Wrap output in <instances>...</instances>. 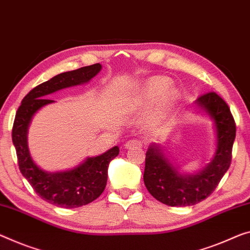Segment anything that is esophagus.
<instances>
[{
	"label": "esophagus",
	"instance_id": "34e87169",
	"mask_svg": "<svg viewBox=\"0 0 250 250\" xmlns=\"http://www.w3.org/2000/svg\"><path fill=\"white\" fill-rule=\"evenodd\" d=\"M142 145H143V143H142L141 141L129 140L128 142H126L124 146H125V148H140V147H142Z\"/></svg>",
	"mask_w": 250,
	"mask_h": 250
}]
</instances>
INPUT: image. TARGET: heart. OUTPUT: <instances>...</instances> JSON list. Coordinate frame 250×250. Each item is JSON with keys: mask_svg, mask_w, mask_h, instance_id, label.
I'll list each match as a JSON object with an SVG mask.
<instances>
[{"mask_svg": "<svg viewBox=\"0 0 250 250\" xmlns=\"http://www.w3.org/2000/svg\"><path fill=\"white\" fill-rule=\"evenodd\" d=\"M171 82L165 77H151L137 88L134 94L130 107L133 109H145L155 104L152 117H161L175 105L179 98V91L175 88H168Z\"/></svg>", "mask_w": 250, "mask_h": 250, "instance_id": "b5f03b06", "label": "heart"}]
</instances>
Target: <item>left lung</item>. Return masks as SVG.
Wrapping results in <instances>:
<instances>
[{
	"label": "left lung",
	"mask_w": 250,
	"mask_h": 250,
	"mask_svg": "<svg viewBox=\"0 0 250 250\" xmlns=\"http://www.w3.org/2000/svg\"><path fill=\"white\" fill-rule=\"evenodd\" d=\"M197 106L214 123L217 148L211 162L195 174H182L159 145L152 144L145 157L144 183L153 197L171 207L197 205L212 193L231 163L236 124L226 102L214 91L201 95Z\"/></svg>",
	"instance_id": "8db88e82"
}]
</instances>
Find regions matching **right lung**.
<instances>
[{
    "label": "right lung",
    "instance_id": "1",
    "mask_svg": "<svg viewBox=\"0 0 250 250\" xmlns=\"http://www.w3.org/2000/svg\"><path fill=\"white\" fill-rule=\"evenodd\" d=\"M102 69L101 63L62 72L34 87L22 99L15 115L12 141L17 151L19 168L40 198L61 208H78L96 200L105 190L109 162L120 153L118 146L95 157H87L82 164L63 172H47L34 163L28 146V128L33 115L55 101L48 95L63 88L89 82Z\"/></svg>",
    "mask_w": 250,
    "mask_h": 250
}]
</instances>
